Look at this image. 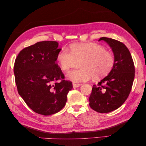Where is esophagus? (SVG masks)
Segmentation results:
<instances>
[{
	"mask_svg": "<svg viewBox=\"0 0 146 146\" xmlns=\"http://www.w3.org/2000/svg\"><path fill=\"white\" fill-rule=\"evenodd\" d=\"M72 86L74 88H76V87H79L81 86V84H75V83H73Z\"/></svg>",
	"mask_w": 146,
	"mask_h": 146,
	"instance_id": "34e87169",
	"label": "esophagus"
}]
</instances>
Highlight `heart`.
<instances>
[{
    "label": "heart",
    "instance_id": "obj_1",
    "mask_svg": "<svg viewBox=\"0 0 146 146\" xmlns=\"http://www.w3.org/2000/svg\"><path fill=\"white\" fill-rule=\"evenodd\" d=\"M70 52L66 50H60L57 55V61L60 69L66 72L80 62L82 69L70 71L66 74L68 80L80 83L94 78L100 79L111 70L114 64V57L106 51L101 45L94 42L73 44L70 46Z\"/></svg>",
    "mask_w": 146,
    "mask_h": 146
}]
</instances>
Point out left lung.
<instances>
[{"label":"left lung","instance_id":"left-lung-1","mask_svg":"<svg viewBox=\"0 0 146 146\" xmlns=\"http://www.w3.org/2000/svg\"><path fill=\"white\" fill-rule=\"evenodd\" d=\"M114 55V64L110 73L94 85L89 96V106L99 113H108L117 109L125 102L131 91L134 79V65L129 50L124 44L107 37Z\"/></svg>","mask_w":146,"mask_h":146}]
</instances>
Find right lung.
<instances>
[{
	"label": "right lung",
	"mask_w": 146,
	"mask_h": 146,
	"mask_svg": "<svg viewBox=\"0 0 146 146\" xmlns=\"http://www.w3.org/2000/svg\"><path fill=\"white\" fill-rule=\"evenodd\" d=\"M55 41H42L24 48L15 60L13 72L19 95L36 113L50 115L65 106L72 84L64 80L57 64L61 49ZM61 79L60 83L56 80Z\"/></svg>",
	"instance_id": "1"
}]
</instances>
